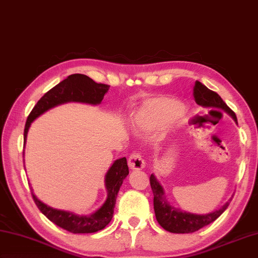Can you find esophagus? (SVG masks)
<instances>
[{
  "label": "esophagus",
  "instance_id": "1",
  "mask_svg": "<svg viewBox=\"0 0 258 258\" xmlns=\"http://www.w3.org/2000/svg\"><path fill=\"white\" fill-rule=\"evenodd\" d=\"M128 165L133 170H141L145 166V162L142 158V155L138 152H134L130 155L128 158Z\"/></svg>",
  "mask_w": 258,
  "mask_h": 258
}]
</instances>
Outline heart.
Wrapping results in <instances>:
<instances>
[{"label": "heart", "instance_id": "heart-1", "mask_svg": "<svg viewBox=\"0 0 258 258\" xmlns=\"http://www.w3.org/2000/svg\"><path fill=\"white\" fill-rule=\"evenodd\" d=\"M183 107L169 97L150 98L132 116V124L140 132H151L170 120L179 118Z\"/></svg>", "mask_w": 258, "mask_h": 258}]
</instances>
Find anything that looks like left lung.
Listing matches in <instances>:
<instances>
[{
  "label": "left lung",
  "mask_w": 258,
  "mask_h": 258,
  "mask_svg": "<svg viewBox=\"0 0 258 258\" xmlns=\"http://www.w3.org/2000/svg\"><path fill=\"white\" fill-rule=\"evenodd\" d=\"M194 97L196 103L203 106V107H214L224 109L225 112L228 113L231 117L237 122L236 114L231 110L227 104L221 99L220 96L216 92H213L209 88H207L205 85L201 84L197 80L194 87ZM150 184L152 188V192L154 196L153 205H154V213L158 223L160 226L170 233L176 234H188L195 233V231L204 228L205 226L218 218V217L228 208L231 199L225 206L221 207L219 210H216L211 214L207 215H194L189 213H182L179 209L174 208L171 206L168 200L164 197V191L161 184L158 182L153 174L150 176Z\"/></svg>",
  "instance_id": "left-lung-1"
}]
</instances>
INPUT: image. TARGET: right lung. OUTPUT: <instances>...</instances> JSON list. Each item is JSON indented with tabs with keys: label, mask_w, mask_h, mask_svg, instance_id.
Segmentation results:
<instances>
[{
	"label": "right lung",
	"mask_w": 258,
	"mask_h": 258,
	"mask_svg": "<svg viewBox=\"0 0 258 258\" xmlns=\"http://www.w3.org/2000/svg\"><path fill=\"white\" fill-rule=\"evenodd\" d=\"M108 89V85L95 83L86 75L74 74L68 76V78L45 93L29 114L24 127V142L27 140L30 125L38 116L47 112L48 109L68 102H80L93 105L99 104ZM127 174L128 166L126 158L116 160L105 176V184L108 191L107 199L96 213L90 216H78L69 211L53 209L40 201L33 192H31V195L39 210L60 228L73 234L96 233L104 229L112 220L117 194L123 180Z\"/></svg>",
	"instance_id": "obj_1"
}]
</instances>
